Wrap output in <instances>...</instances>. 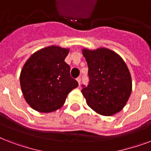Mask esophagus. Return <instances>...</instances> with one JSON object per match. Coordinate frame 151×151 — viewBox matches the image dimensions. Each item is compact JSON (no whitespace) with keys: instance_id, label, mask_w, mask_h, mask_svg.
<instances>
[{"instance_id":"esophagus-1","label":"esophagus","mask_w":151,"mask_h":151,"mask_svg":"<svg viewBox=\"0 0 151 151\" xmlns=\"http://www.w3.org/2000/svg\"><path fill=\"white\" fill-rule=\"evenodd\" d=\"M77 81H78V85H79V86H80V85H81V78H77Z\"/></svg>"}]
</instances>
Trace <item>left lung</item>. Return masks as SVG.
I'll list each match as a JSON object with an SVG mask.
<instances>
[{"label": "left lung", "mask_w": 151, "mask_h": 151, "mask_svg": "<svg viewBox=\"0 0 151 151\" xmlns=\"http://www.w3.org/2000/svg\"><path fill=\"white\" fill-rule=\"evenodd\" d=\"M82 54L88 63L89 84L81 92L88 106L103 116L120 112L132 89L126 63L117 53L106 48H84Z\"/></svg>", "instance_id": "1"}]
</instances>
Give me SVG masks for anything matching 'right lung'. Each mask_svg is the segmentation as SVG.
<instances>
[{
  "label": "right lung",
  "mask_w": 151,
  "mask_h": 151,
  "mask_svg": "<svg viewBox=\"0 0 151 151\" xmlns=\"http://www.w3.org/2000/svg\"><path fill=\"white\" fill-rule=\"evenodd\" d=\"M70 48L51 45L30 55L20 73L25 100L34 110L50 113L59 110L70 92L78 86L65 62Z\"/></svg>",
  "instance_id": "add662e5"
}]
</instances>
